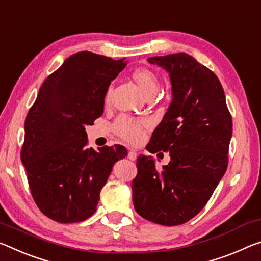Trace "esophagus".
Returning <instances> with one entry per match:
<instances>
[{"label": "esophagus", "instance_id": "obj_1", "mask_svg": "<svg viewBox=\"0 0 261 261\" xmlns=\"http://www.w3.org/2000/svg\"><path fill=\"white\" fill-rule=\"evenodd\" d=\"M127 158L132 161H135L136 159H137V152H135L134 150H130L129 153H127Z\"/></svg>", "mask_w": 261, "mask_h": 261}]
</instances>
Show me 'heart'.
<instances>
[{"mask_svg": "<svg viewBox=\"0 0 261 261\" xmlns=\"http://www.w3.org/2000/svg\"><path fill=\"white\" fill-rule=\"evenodd\" d=\"M132 79L136 81V84L142 89L146 97L148 96H154L158 93L160 81L159 77L156 76L154 72H152L151 69L147 68H138L132 73ZM111 88L107 90L106 100H109ZM115 129L117 131V134L121 136L127 142L130 143H138L142 140L144 136V125L143 123H140L136 119H132L126 116H122L117 119V122L115 124Z\"/></svg>", "mask_w": 261, "mask_h": 261, "instance_id": "1", "label": "heart"}]
</instances>
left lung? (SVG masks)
Returning <instances> with one entry per match:
<instances>
[{
  "instance_id": "left-lung-1",
  "label": "left lung",
  "mask_w": 261,
  "mask_h": 261,
  "mask_svg": "<svg viewBox=\"0 0 261 261\" xmlns=\"http://www.w3.org/2000/svg\"><path fill=\"white\" fill-rule=\"evenodd\" d=\"M147 61L168 73L172 102L146 148L168 152L171 161L158 169L151 155H139L132 200L145 220L180 225L203 209L224 175L232 119L218 77L195 58L182 52Z\"/></svg>"
}]
</instances>
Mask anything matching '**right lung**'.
<instances>
[{
	"mask_svg": "<svg viewBox=\"0 0 261 261\" xmlns=\"http://www.w3.org/2000/svg\"><path fill=\"white\" fill-rule=\"evenodd\" d=\"M125 66V59L75 53L44 81L29 110L20 159L36 204L53 221L92 216L115 163L127 155L122 145L88 148L86 132Z\"/></svg>",
	"mask_w": 261,
	"mask_h": 261,
	"instance_id": "obj_1",
	"label": "right lung"
}]
</instances>
